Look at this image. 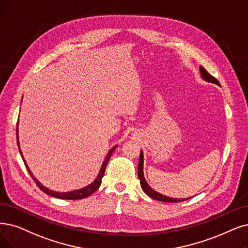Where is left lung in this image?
Segmentation results:
<instances>
[{
    "label": "left lung",
    "mask_w": 248,
    "mask_h": 248,
    "mask_svg": "<svg viewBox=\"0 0 248 248\" xmlns=\"http://www.w3.org/2000/svg\"><path fill=\"white\" fill-rule=\"evenodd\" d=\"M200 70H201L202 77L204 79L205 81L220 85V82L217 80V78L212 76L209 72L205 70L203 67H201ZM138 177H140L142 190L145 192V194L150 196L151 199L160 201V202H184V201L188 200V199H186V200L185 199H171V197H169V196H166V195H163L161 193L155 191L151 186H148V184L146 183V181L144 179V176H143V154H142V152H140V162H138ZM189 199H191V197H189Z\"/></svg>",
    "instance_id": "8db88e82"
}]
</instances>
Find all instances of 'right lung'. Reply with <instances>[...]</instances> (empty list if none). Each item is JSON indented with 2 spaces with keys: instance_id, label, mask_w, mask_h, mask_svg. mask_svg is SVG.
Here are the masks:
<instances>
[{
  "instance_id": "add662e5",
  "label": "right lung",
  "mask_w": 248,
  "mask_h": 248,
  "mask_svg": "<svg viewBox=\"0 0 248 248\" xmlns=\"http://www.w3.org/2000/svg\"><path fill=\"white\" fill-rule=\"evenodd\" d=\"M17 124H18V123H17ZM16 134H17V144H18V147H19V152H20L21 156H22V158H23V155H22V153H21V148H20V146H19L18 126H17V128H16ZM116 147H117V145L114 146V147H112L111 150H110V152H108V154L107 155L106 160L104 161V163H103V165H102L100 173H98L97 177L95 178V180H94L92 184L87 185L86 187L81 188V189L70 191V192H56V191L49 190L48 188L45 187L41 182L37 181V179L33 176V174L31 173V171L29 170V168H28V166H27L25 160H23V162H24V165H25V167H26V169H27L28 173L31 174V178L33 179V181L35 182V184L38 186L39 189L43 190L45 193H46V194H48V195H51V196H54V197H57V199H62V200H72V201H73V200H81V199H85V197L92 195L95 190L98 189V187H100V185H101V183H102V178L104 177V174H105V171H106V167H107V165H108V160H110V158H111V155H112V154L114 153Z\"/></svg>"
}]
</instances>
